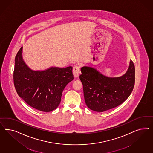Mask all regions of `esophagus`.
Masks as SVG:
<instances>
[{"mask_svg":"<svg viewBox=\"0 0 153 153\" xmlns=\"http://www.w3.org/2000/svg\"><path fill=\"white\" fill-rule=\"evenodd\" d=\"M79 67L77 65L74 66L73 68V74L74 76V77H79Z\"/></svg>","mask_w":153,"mask_h":153,"instance_id":"esophagus-1","label":"esophagus"}]
</instances>
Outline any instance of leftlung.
Listing matches in <instances>:
<instances>
[{"label":"left lung","instance_id":"left-lung-1","mask_svg":"<svg viewBox=\"0 0 153 153\" xmlns=\"http://www.w3.org/2000/svg\"><path fill=\"white\" fill-rule=\"evenodd\" d=\"M81 71L85 102L94 111L102 112L120 105L129 97L134 87L135 69L131 60L126 72L120 77H108L86 65Z\"/></svg>","mask_w":153,"mask_h":153}]
</instances>
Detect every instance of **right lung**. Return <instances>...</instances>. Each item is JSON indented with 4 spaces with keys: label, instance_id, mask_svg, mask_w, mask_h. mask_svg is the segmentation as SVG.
I'll use <instances>...</instances> for the list:
<instances>
[{
    "label": "right lung",
    "instance_id": "right-lung-1",
    "mask_svg": "<svg viewBox=\"0 0 153 153\" xmlns=\"http://www.w3.org/2000/svg\"><path fill=\"white\" fill-rule=\"evenodd\" d=\"M22 52V46L15 58L13 81L18 95L39 111L49 112L56 109L65 87L74 79L72 67H51L34 71L23 60Z\"/></svg>",
    "mask_w": 153,
    "mask_h": 153
}]
</instances>
